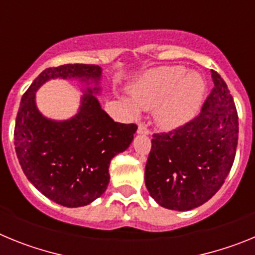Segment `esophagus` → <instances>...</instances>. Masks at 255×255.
Here are the masks:
<instances>
[{"mask_svg": "<svg viewBox=\"0 0 255 255\" xmlns=\"http://www.w3.org/2000/svg\"><path fill=\"white\" fill-rule=\"evenodd\" d=\"M138 132H139V134L147 135V134H149V129L147 128V125H144V124H139V125H138Z\"/></svg>", "mask_w": 255, "mask_h": 255, "instance_id": "34e87169", "label": "esophagus"}]
</instances>
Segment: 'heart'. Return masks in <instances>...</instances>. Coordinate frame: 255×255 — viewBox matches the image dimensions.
<instances>
[{
    "instance_id": "b5f03b06",
    "label": "heart",
    "mask_w": 255,
    "mask_h": 255,
    "mask_svg": "<svg viewBox=\"0 0 255 255\" xmlns=\"http://www.w3.org/2000/svg\"><path fill=\"white\" fill-rule=\"evenodd\" d=\"M206 85L197 73L185 74L181 66L155 69L130 89L131 100L143 110H155L154 117L159 126L172 129L182 125L197 114L203 100ZM130 111L136 107L128 102Z\"/></svg>"
}]
</instances>
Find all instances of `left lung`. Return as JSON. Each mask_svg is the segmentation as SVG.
Here are the masks:
<instances>
[{
    "mask_svg": "<svg viewBox=\"0 0 255 255\" xmlns=\"http://www.w3.org/2000/svg\"><path fill=\"white\" fill-rule=\"evenodd\" d=\"M213 88L200 112L184 125L152 135L145 186L159 204L189 211L220 190L233 167L239 117L227 84L212 70Z\"/></svg>",
    "mask_w": 255,
    "mask_h": 255,
    "instance_id": "left-lung-1",
    "label": "left lung"
}]
</instances>
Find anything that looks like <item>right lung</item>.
Instances as JSON below:
<instances>
[{"instance_id": "obj_1", "label": "right lung", "mask_w": 255, "mask_h": 255, "mask_svg": "<svg viewBox=\"0 0 255 255\" xmlns=\"http://www.w3.org/2000/svg\"><path fill=\"white\" fill-rule=\"evenodd\" d=\"M53 78L98 83L101 67L66 64L42 71L21 98L15 150L25 176L42 194L61 206H87L105 193L110 162L129 147L138 126L115 123L93 96L100 88L88 89L73 119L48 120L37 110L35 91Z\"/></svg>"}]
</instances>
